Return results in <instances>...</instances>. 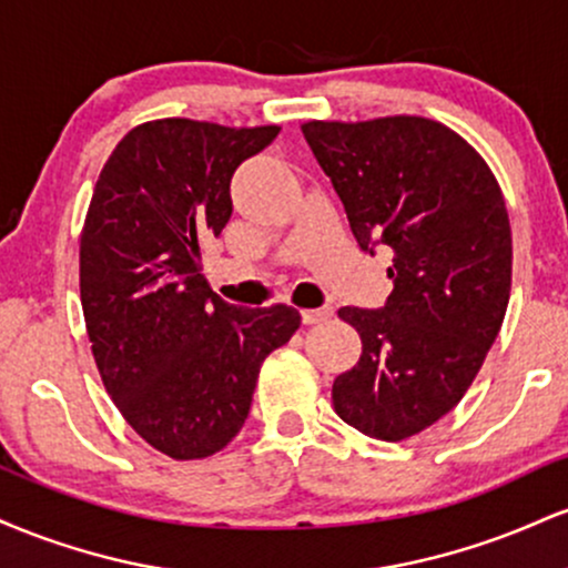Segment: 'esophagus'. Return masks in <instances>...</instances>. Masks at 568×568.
<instances>
[{"instance_id": "1", "label": "esophagus", "mask_w": 568, "mask_h": 568, "mask_svg": "<svg viewBox=\"0 0 568 568\" xmlns=\"http://www.w3.org/2000/svg\"><path fill=\"white\" fill-rule=\"evenodd\" d=\"M331 315H334V306H317V310H302V321L306 325H315V323L328 321Z\"/></svg>"}]
</instances>
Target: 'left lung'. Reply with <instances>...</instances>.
I'll return each instance as SVG.
<instances>
[{
  "label": "left lung",
  "instance_id": "8db88e82",
  "mask_svg": "<svg viewBox=\"0 0 568 568\" xmlns=\"http://www.w3.org/2000/svg\"><path fill=\"white\" fill-rule=\"evenodd\" d=\"M302 133L344 202L357 245L393 251L379 310L342 306L363 338L336 376V414L363 435L403 440L467 393L510 302L505 197L478 152L425 116L306 122Z\"/></svg>",
  "mask_w": 568,
  "mask_h": 568
}]
</instances>
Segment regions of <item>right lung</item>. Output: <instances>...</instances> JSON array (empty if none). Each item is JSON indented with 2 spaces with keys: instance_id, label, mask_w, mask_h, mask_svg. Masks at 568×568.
I'll return each mask as SVG.
<instances>
[{
  "instance_id": "obj_1",
  "label": "right lung",
  "mask_w": 568,
  "mask_h": 568,
  "mask_svg": "<svg viewBox=\"0 0 568 568\" xmlns=\"http://www.w3.org/2000/svg\"><path fill=\"white\" fill-rule=\"evenodd\" d=\"M280 128L158 120L106 160L80 240V293L95 366L149 446L205 459L240 433L258 368L302 315L245 310L207 288L202 245L232 216V175Z\"/></svg>"
}]
</instances>
